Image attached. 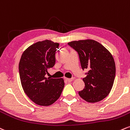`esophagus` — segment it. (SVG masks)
Wrapping results in <instances>:
<instances>
[{
    "label": "esophagus",
    "instance_id": "34e87169",
    "mask_svg": "<svg viewBox=\"0 0 130 130\" xmlns=\"http://www.w3.org/2000/svg\"><path fill=\"white\" fill-rule=\"evenodd\" d=\"M74 78H67L66 80L68 82H72L73 80H74Z\"/></svg>",
    "mask_w": 130,
    "mask_h": 130
}]
</instances>
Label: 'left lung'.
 <instances>
[{"label": "left lung", "mask_w": 130, "mask_h": 130, "mask_svg": "<svg viewBox=\"0 0 130 130\" xmlns=\"http://www.w3.org/2000/svg\"><path fill=\"white\" fill-rule=\"evenodd\" d=\"M68 45L77 52L82 69H88L83 80L85 86L79 95L90 103L104 99L110 92L116 75L112 55L101 44L92 39L72 41Z\"/></svg>", "instance_id": "left-lung-1"}]
</instances>
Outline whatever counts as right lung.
I'll return each instance as SVG.
<instances>
[{
    "label": "right lung",
    "instance_id": "add662e5",
    "mask_svg": "<svg viewBox=\"0 0 130 130\" xmlns=\"http://www.w3.org/2000/svg\"><path fill=\"white\" fill-rule=\"evenodd\" d=\"M59 43L49 40L32 44L21 56L19 72L24 92L34 103L49 106L55 102L64 86L62 78L45 77L48 69L55 64V53Z\"/></svg>",
    "mask_w": 130,
    "mask_h": 130
}]
</instances>
